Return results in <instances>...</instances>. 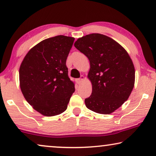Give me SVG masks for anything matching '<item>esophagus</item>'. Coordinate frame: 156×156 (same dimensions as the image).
Listing matches in <instances>:
<instances>
[{
	"mask_svg": "<svg viewBox=\"0 0 156 156\" xmlns=\"http://www.w3.org/2000/svg\"><path fill=\"white\" fill-rule=\"evenodd\" d=\"M84 80V76H81L80 78H79V79H77V80H76V82H77L78 84H80Z\"/></svg>",
	"mask_w": 156,
	"mask_h": 156,
	"instance_id": "esophagus-1",
	"label": "esophagus"
}]
</instances>
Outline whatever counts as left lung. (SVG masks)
<instances>
[{
    "instance_id": "left-lung-1",
    "label": "left lung",
    "mask_w": 156,
    "mask_h": 156,
    "mask_svg": "<svg viewBox=\"0 0 156 156\" xmlns=\"http://www.w3.org/2000/svg\"><path fill=\"white\" fill-rule=\"evenodd\" d=\"M74 47L88 57L92 84L85 99L89 109L110 114L129 99L135 83V68L126 50L108 36L92 33L79 38Z\"/></svg>"
}]
</instances>
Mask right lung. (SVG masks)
<instances>
[{
  "label": "right lung",
  "mask_w": 156,
  "mask_h": 156,
  "mask_svg": "<svg viewBox=\"0 0 156 156\" xmlns=\"http://www.w3.org/2000/svg\"><path fill=\"white\" fill-rule=\"evenodd\" d=\"M74 38L57 35L42 40L29 50L21 63V91L34 109L45 116L62 114L74 92L66 61Z\"/></svg>",
  "instance_id": "add662e5"
}]
</instances>
